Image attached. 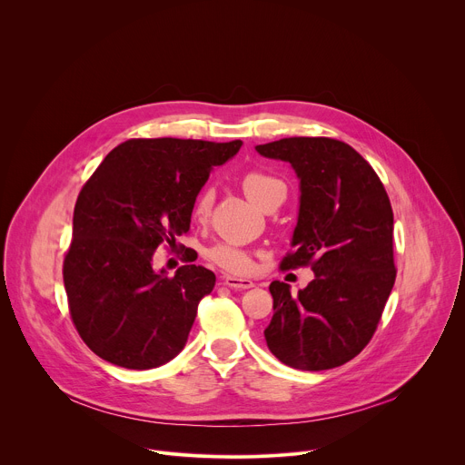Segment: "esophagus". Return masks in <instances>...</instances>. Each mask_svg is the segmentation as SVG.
Instances as JSON below:
<instances>
[{
	"instance_id": "1",
	"label": "esophagus",
	"mask_w": 465,
	"mask_h": 465,
	"mask_svg": "<svg viewBox=\"0 0 465 465\" xmlns=\"http://www.w3.org/2000/svg\"><path fill=\"white\" fill-rule=\"evenodd\" d=\"M223 282H224L226 287L235 289V291H244V289H252L253 287V282L242 280V278H235V276H224Z\"/></svg>"
}]
</instances>
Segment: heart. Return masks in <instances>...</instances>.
<instances>
[{"instance_id": "b5f03b06", "label": "heart", "mask_w": 465, "mask_h": 465, "mask_svg": "<svg viewBox=\"0 0 465 465\" xmlns=\"http://www.w3.org/2000/svg\"><path fill=\"white\" fill-rule=\"evenodd\" d=\"M241 185H242L244 194L261 210L269 203H272L278 196L285 198V191H287L285 183L278 176H274L271 173H264V171L246 173L241 180ZM213 201H215V193L212 187H204L198 191V194L194 196V203H193V217L196 221H206L212 213ZM206 255L213 264H217L219 269L228 271V272L246 274L253 267L252 255L235 244L217 242L206 252Z\"/></svg>"}]
</instances>
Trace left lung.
<instances>
[{"mask_svg": "<svg viewBox=\"0 0 465 465\" xmlns=\"http://www.w3.org/2000/svg\"><path fill=\"white\" fill-rule=\"evenodd\" d=\"M255 151L289 162L300 178L292 252L280 269L314 272L298 294L283 282L271 283L274 316L264 341L296 370L342 366L371 341L395 282L386 189L353 147L333 138H283Z\"/></svg>", "mask_w": 465, "mask_h": 465, "instance_id": "1", "label": "left lung"}]
</instances>
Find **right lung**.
Instances as JSON below:
<instances>
[{"label": "right lung", "instance_id": "right-lung-1", "mask_svg": "<svg viewBox=\"0 0 465 465\" xmlns=\"http://www.w3.org/2000/svg\"><path fill=\"white\" fill-rule=\"evenodd\" d=\"M241 145L128 140L83 185L62 274L75 329L95 355L121 368L151 370L183 350L215 274L183 264L167 276L153 269V255L189 232L194 196Z\"/></svg>", "mask_w": 465, "mask_h": 465}]
</instances>
